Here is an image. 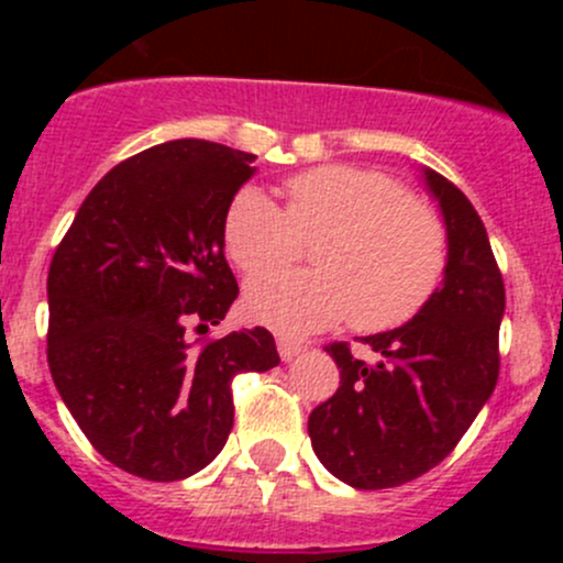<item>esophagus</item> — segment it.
Returning <instances> with one entry per match:
<instances>
[{"mask_svg": "<svg viewBox=\"0 0 563 563\" xmlns=\"http://www.w3.org/2000/svg\"><path fill=\"white\" fill-rule=\"evenodd\" d=\"M305 349H308V345L297 343V340H288V338H280V340H277V354H280V360H283V362H291L294 356L302 354Z\"/></svg>", "mask_w": 563, "mask_h": 563, "instance_id": "obj_1", "label": "esophagus"}]
</instances>
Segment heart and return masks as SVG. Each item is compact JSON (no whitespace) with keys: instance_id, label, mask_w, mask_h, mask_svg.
I'll list each match as a JSON object with an SVG mask.
<instances>
[{"instance_id":"b5f03b06","label":"heart","mask_w":563,"mask_h":563,"mask_svg":"<svg viewBox=\"0 0 563 563\" xmlns=\"http://www.w3.org/2000/svg\"><path fill=\"white\" fill-rule=\"evenodd\" d=\"M313 239L316 269L250 283V321L280 334H308L351 316L371 332L400 327L433 297L446 264L439 218L387 174L367 168L297 174L286 185V212L253 185L225 209V250L250 277L283 269Z\"/></svg>"}]
</instances>
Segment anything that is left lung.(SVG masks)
<instances>
[{
	"label": "left lung",
	"mask_w": 563,
	"mask_h": 563,
	"mask_svg": "<svg viewBox=\"0 0 563 563\" xmlns=\"http://www.w3.org/2000/svg\"><path fill=\"white\" fill-rule=\"evenodd\" d=\"M446 231L441 286L402 327L367 334L376 362L329 345L340 387L308 433L323 468L356 490L406 485L455 450L498 382L504 280L485 223L446 176L419 168Z\"/></svg>",
	"instance_id": "obj_1"
}]
</instances>
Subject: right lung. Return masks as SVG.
Returning a JSON list of instances; mask_svg holds the SVG:
<instances>
[{
	"label": "right lung",
	"instance_id": "add662e5",
	"mask_svg": "<svg viewBox=\"0 0 563 563\" xmlns=\"http://www.w3.org/2000/svg\"><path fill=\"white\" fill-rule=\"evenodd\" d=\"M255 155L201 139L139 152L78 209L48 269V367L95 450L150 482L187 479L234 428L231 382L280 362L264 327L192 345L240 294L223 218Z\"/></svg>",
	"mask_w": 563,
	"mask_h": 563
}]
</instances>
